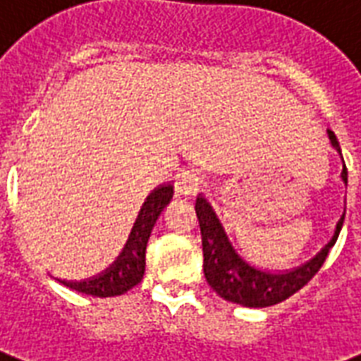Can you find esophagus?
I'll return each mask as SVG.
<instances>
[{
	"instance_id": "obj_1",
	"label": "esophagus",
	"mask_w": 361,
	"mask_h": 361,
	"mask_svg": "<svg viewBox=\"0 0 361 361\" xmlns=\"http://www.w3.org/2000/svg\"><path fill=\"white\" fill-rule=\"evenodd\" d=\"M202 188L201 173L193 168H185L176 176V193L178 195H195Z\"/></svg>"
}]
</instances>
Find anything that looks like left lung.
<instances>
[{"mask_svg":"<svg viewBox=\"0 0 361 361\" xmlns=\"http://www.w3.org/2000/svg\"><path fill=\"white\" fill-rule=\"evenodd\" d=\"M329 133L331 145L337 149L341 154V145H338L337 135L327 130ZM343 159V154H341ZM344 162V160H343ZM343 181L344 185L348 183V172L346 166L343 168ZM197 218H199V226H201V237H202V256H204V277H207L208 285L229 302L241 304L248 308H266V306H274L283 300H287L293 296L296 290H300L306 283L316 276L317 269L322 268L329 248L335 245L341 228H343L344 214L337 224L335 235L331 237V241L322 248V252H317L310 262L302 264L300 268L290 269V271H266L248 264L243 258L231 241L228 239L226 229L218 220L214 208L210 207V202L204 197H197Z\"/></svg>","mask_w":361,"mask_h":361,"instance_id":"1","label":"left lung"}]
</instances>
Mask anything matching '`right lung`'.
I'll use <instances>...</instances> for the list:
<instances>
[{"label":"right lung","instance_id":"add662e5","mask_svg":"<svg viewBox=\"0 0 361 361\" xmlns=\"http://www.w3.org/2000/svg\"><path fill=\"white\" fill-rule=\"evenodd\" d=\"M173 195V185H162L154 189L153 193L147 197V201L141 204L137 218L133 221L132 229L128 231V237L124 239V245L120 247L111 262L101 269L95 276L80 281H65L68 289L78 290L84 295L99 296H118L124 295L126 290L135 287L143 279L145 274V248L153 231L154 224L162 214V210L166 208Z\"/></svg>","mask_w":361,"mask_h":361}]
</instances>
